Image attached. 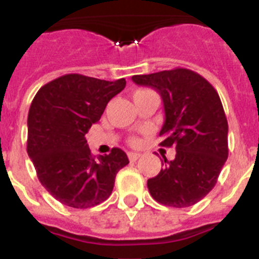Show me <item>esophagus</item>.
<instances>
[{"instance_id": "34e87169", "label": "esophagus", "mask_w": 259, "mask_h": 259, "mask_svg": "<svg viewBox=\"0 0 259 259\" xmlns=\"http://www.w3.org/2000/svg\"><path fill=\"white\" fill-rule=\"evenodd\" d=\"M139 157H140V153H136V152H130L128 153V159L132 162L137 161L139 159Z\"/></svg>"}]
</instances>
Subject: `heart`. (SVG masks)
Masks as SVG:
<instances>
[{"label":"heart","instance_id":"b5f03b06","mask_svg":"<svg viewBox=\"0 0 259 259\" xmlns=\"http://www.w3.org/2000/svg\"><path fill=\"white\" fill-rule=\"evenodd\" d=\"M136 92H137V91H136ZM131 143H132V144H136V143H137V140H136V139H132Z\"/></svg>","mask_w":259,"mask_h":259}]
</instances>
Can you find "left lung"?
Segmentation results:
<instances>
[{
  "instance_id": "1",
  "label": "left lung",
  "mask_w": 259,
  "mask_h": 259,
  "mask_svg": "<svg viewBox=\"0 0 259 259\" xmlns=\"http://www.w3.org/2000/svg\"><path fill=\"white\" fill-rule=\"evenodd\" d=\"M132 80L159 92L166 116L161 146L176 149L174 161L163 157L164 167L148 180V189L164 206H192L214 188L228 158V123L218 92L200 74L182 67Z\"/></svg>"
}]
</instances>
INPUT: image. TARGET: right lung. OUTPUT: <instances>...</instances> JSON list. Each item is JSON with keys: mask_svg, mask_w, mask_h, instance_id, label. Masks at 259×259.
<instances>
[{"mask_svg": "<svg viewBox=\"0 0 259 259\" xmlns=\"http://www.w3.org/2000/svg\"><path fill=\"white\" fill-rule=\"evenodd\" d=\"M125 80L67 74L36 93L28 111L27 153L45 189L66 206L88 209L109 198L115 176L128 164L127 154L113 148L96 159L85 134L122 92Z\"/></svg>", "mask_w": 259, "mask_h": 259, "instance_id": "add662e5", "label": "right lung"}]
</instances>
